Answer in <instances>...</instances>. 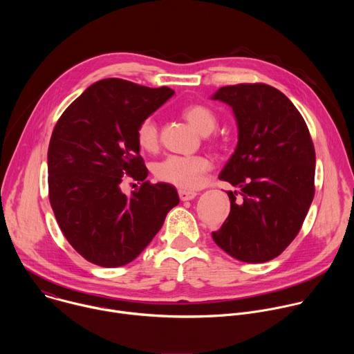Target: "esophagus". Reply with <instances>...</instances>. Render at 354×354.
Returning <instances> with one entry per match:
<instances>
[{
  "mask_svg": "<svg viewBox=\"0 0 354 354\" xmlns=\"http://www.w3.org/2000/svg\"><path fill=\"white\" fill-rule=\"evenodd\" d=\"M178 193H179V198H180L182 201L192 200V198H194V197L197 196L196 192H193V190H185V189H179Z\"/></svg>",
  "mask_w": 354,
  "mask_h": 354,
  "instance_id": "34e87169",
  "label": "esophagus"
}]
</instances>
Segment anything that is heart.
<instances>
[{
    "label": "heart",
    "instance_id": "heart-1",
    "mask_svg": "<svg viewBox=\"0 0 354 354\" xmlns=\"http://www.w3.org/2000/svg\"><path fill=\"white\" fill-rule=\"evenodd\" d=\"M183 118L201 134L212 133L217 126L214 112L205 105H189L183 109ZM136 141L147 153H154L160 144V131L153 118H145L136 130ZM210 169V161L201 156H168L154 165L158 180L180 189H192L200 183L201 175Z\"/></svg>",
    "mask_w": 354,
    "mask_h": 354
}]
</instances>
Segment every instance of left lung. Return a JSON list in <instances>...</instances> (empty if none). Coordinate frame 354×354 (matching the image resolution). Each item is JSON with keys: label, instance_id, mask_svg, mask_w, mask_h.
<instances>
[{"label": "left lung", "instance_id": "obj_1", "mask_svg": "<svg viewBox=\"0 0 354 354\" xmlns=\"http://www.w3.org/2000/svg\"><path fill=\"white\" fill-rule=\"evenodd\" d=\"M212 99L236 119L238 144L220 179L242 196L227 192L231 212L213 239L238 261H272L299 232L315 194L310 130L291 100L266 84L223 86Z\"/></svg>", "mask_w": 354, "mask_h": 354}]
</instances>
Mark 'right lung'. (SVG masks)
<instances>
[{
	"instance_id": "add662e5",
	"label": "right lung",
	"mask_w": 354,
	"mask_h": 354,
	"mask_svg": "<svg viewBox=\"0 0 354 354\" xmlns=\"http://www.w3.org/2000/svg\"><path fill=\"white\" fill-rule=\"evenodd\" d=\"M174 95L120 78L88 86L57 120L47 153L48 198L70 245L88 262L134 261L179 203L176 189L145 180L136 130ZM142 183L130 198L121 187Z\"/></svg>"
}]
</instances>
